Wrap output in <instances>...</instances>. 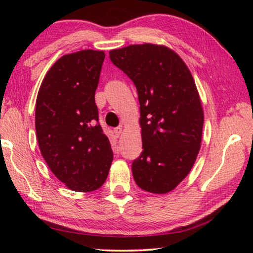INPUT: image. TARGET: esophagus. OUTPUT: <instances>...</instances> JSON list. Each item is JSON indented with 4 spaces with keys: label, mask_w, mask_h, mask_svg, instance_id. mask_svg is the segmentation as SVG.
Returning <instances> with one entry per match:
<instances>
[{
    "label": "esophagus",
    "mask_w": 253,
    "mask_h": 253,
    "mask_svg": "<svg viewBox=\"0 0 253 253\" xmlns=\"http://www.w3.org/2000/svg\"><path fill=\"white\" fill-rule=\"evenodd\" d=\"M122 131H123L122 126H118L116 128H114V132H115V135H116V137H119V135L122 134Z\"/></svg>",
    "instance_id": "1"
}]
</instances>
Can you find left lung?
<instances>
[{"instance_id":"1","label":"left lung","mask_w":253,"mask_h":253,"mask_svg":"<svg viewBox=\"0 0 253 253\" xmlns=\"http://www.w3.org/2000/svg\"><path fill=\"white\" fill-rule=\"evenodd\" d=\"M109 58L138 93L143 152L132 176L144 191L168 193L187 176L201 147L204 115L193 77L164 45L131 44L110 50Z\"/></svg>"}]
</instances>
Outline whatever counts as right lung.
I'll return each instance as SVG.
<instances>
[{
	"label": "right lung",
	"mask_w": 253,
	"mask_h": 253,
	"mask_svg": "<svg viewBox=\"0 0 253 253\" xmlns=\"http://www.w3.org/2000/svg\"><path fill=\"white\" fill-rule=\"evenodd\" d=\"M104 60V51L95 50L63 55L46 72L37 97L40 152L55 177L76 192L99 188L114 157L95 102Z\"/></svg>",
	"instance_id": "1"
}]
</instances>
